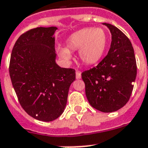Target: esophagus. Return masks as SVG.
<instances>
[{
  "instance_id": "1",
  "label": "esophagus",
  "mask_w": 148,
  "mask_h": 148,
  "mask_svg": "<svg viewBox=\"0 0 148 148\" xmlns=\"http://www.w3.org/2000/svg\"><path fill=\"white\" fill-rule=\"evenodd\" d=\"M76 78L77 79L81 78V72H80V71H76Z\"/></svg>"
}]
</instances>
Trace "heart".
I'll return each mask as SVG.
<instances>
[{
    "mask_svg": "<svg viewBox=\"0 0 148 148\" xmlns=\"http://www.w3.org/2000/svg\"><path fill=\"white\" fill-rule=\"evenodd\" d=\"M108 36L102 28L87 27L73 33L66 40V47H58L62 58L69 60L70 51L79 50L80 61L85 65H93L101 60L106 50Z\"/></svg>",
    "mask_w": 148,
    "mask_h": 148,
    "instance_id": "1",
    "label": "heart"
}]
</instances>
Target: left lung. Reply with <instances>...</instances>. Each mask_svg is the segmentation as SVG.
I'll return each instance as SVG.
<instances>
[{"instance_id":"left-lung-1","label":"left lung","mask_w":148,"mask_h":148,"mask_svg":"<svg viewBox=\"0 0 148 148\" xmlns=\"http://www.w3.org/2000/svg\"><path fill=\"white\" fill-rule=\"evenodd\" d=\"M103 24L112 34L110 51L97 66L82 73V79L90 105L103 112H112L129 101L137 66L134 50L127 36L112 24Z\"/></svg>"}]
</instances>
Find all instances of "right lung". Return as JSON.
Masks as SVG:
<instances>
[{"instance_id": "1", "label": "right lung", "mask_w": 148, "mask_h": 148, "mask_svg": "<svg viewBox=\"0 0 148 148\" xmlns=\"http://www.w3.org/2000/svg\"><path fill=\"white\" fill-rule=\"evenodd\" d=\"M56 27H36L23 33L10 57V76L21 107L42 121H52L65 110L75 70L56 63Z\"/></svg>"}]
</instances>
